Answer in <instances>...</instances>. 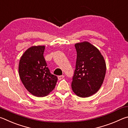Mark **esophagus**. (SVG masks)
<instances>
[{
  "label": "esophagus",
  "mask_w": 128,
  "mask_h": 128,
  "mask_svg": "<svg viewBox=\"0 0 128 128\" xmlns=\"http://www.w3.org/2000/svg\"><path fill=\"white\" fill-rule=\"evenodd\" d=\"M64 77V75H60V76H58V80H60L62 79Z\"/></svg>",
  "instance_id": "obj_1"
}]
</instances>
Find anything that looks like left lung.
Wrapping results in <instances>:
<instances>
[{"mask_svg":"<svg viewBox=\"0 0 128 128\" xmlns=\"http://www.w3.org/2000/svg\"><path fill=\"white\" fill-rule=\"evenodd\" d=\"M77 57L71 88L80 97H88L99 90L106 74V62L100 50L87 42L75 44Z\"/></svg>","mask_w":128,"mask_h":128,"instance_id":"obj_1","label":"left lung"}]
</instances>
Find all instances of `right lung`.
Returning <instances> with one entry per match:
<instances>
[{
    "label": "right lung",
    "mask_w": 128,
    "mask_h": 128,
    "mask_svg": "<svg viewBox=\"0 0 128 128\" xmlns=\"http://www.w3.org/2000/svg\"><path fill=\"white\" fill-rule=\"evenodd\" d=\"M45 46L28 48L19 62V75L24 87L32 95L42 97L55 88L58 78L50 72L44 57Z\"/></svg>",
    "instance_id": "1"
}]
</instances>
